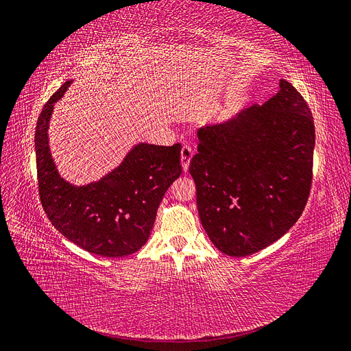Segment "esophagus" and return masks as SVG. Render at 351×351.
<instances>
[{
  "label": "esophagus",
  "instance_id": "obj_1",
  "mask_svg": "<svg viewBox=\"0 0 351 351\" xmlns=\"http://www.w3.org/2000/svg\"><path fill=\"white\" fill-rule=\"evenodd\" d=\"M192 156H193L192 147L187 146V145L183 146V147H182V167H183L184 171H187V169H189L190 159H192Z\"/></svg>",
  "mask_w": 351,
  "mask_h": 351
}]
</instances>
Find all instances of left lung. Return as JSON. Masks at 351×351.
Segmentation results:
<instances>
[{
    "label": "left lung",
    "mask_w": 351,
    "mask_h": 351,
    "mask_svg": "<svg viewBox=\"0 0 351 351\" xmlns=\"http://www.w3.org/2000/svg\"><path fill=\"white\" fill-rule=\"evenodd\" d=\"M190 161L199 218L215 247L249 256L281 239L309 199L315 125L291 83L263 105L197 130Z\"/></svg>",
    "instance_id": "8db88e82"
}]
</instances>
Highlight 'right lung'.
<instances>
[{
  "mask_svg": "<svg viewBox=\"0 0 351 351\" xmlns=\"http://www.w3.org/2000/svg\"><path fill=\"white\" fill-rule=\"evenodd\" d=\"M71 80L52 95L36 123L35 151L40 204L62 236L89 253L121 258L149 239L159 204L182 174V146L139 143L99 182L73 186L57 171L48 143L54 104Z\"/></svg>",
  "mask_w": 351,
  "mask_h": 351,
  "instance_id": "obj_1",
  "label": "right lung"
}]
</instances>
